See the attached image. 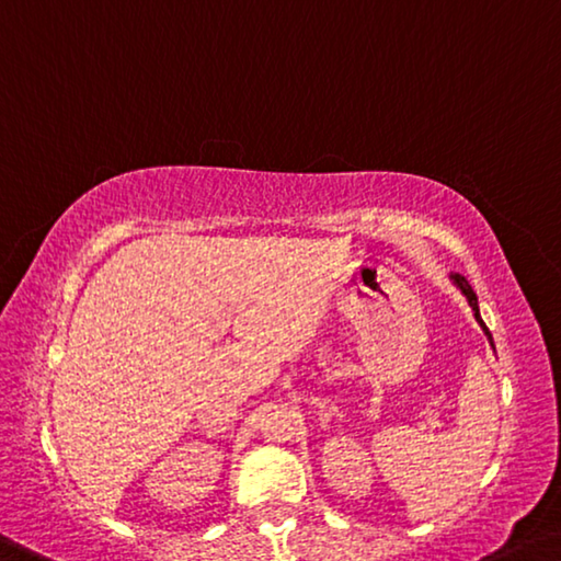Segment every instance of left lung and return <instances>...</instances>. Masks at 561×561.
Masks as SVG:
<instances>
[{"instance_id":"1","label":"left lung","mask_w":561,"mask_h":561,"mask_svg":"<svg viewBox=\"0 0 561 561\" xmlns=\"http://www.w3.org/2000/svg\"><path fill=\"white\" fill-rule=\"evenodd\" d=\"M451 279H455V284L457 287L461 289V295H465L467 299H469V307H472V312H474V319L479 324H482V329H484V334L489 336V342H492V334H489V329H486V324L482 322V317H479V305H477V295H474V289H472V284H469L465 277H461V274H451Z\"/></svg>"}]
</instances>
